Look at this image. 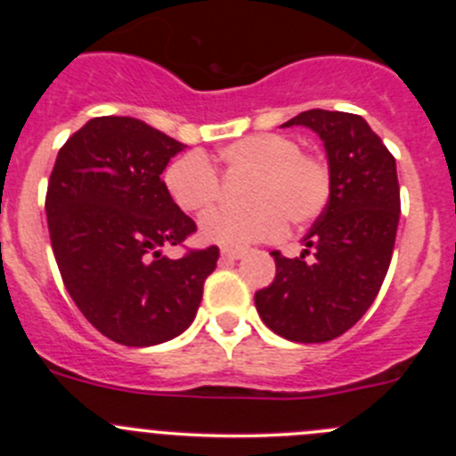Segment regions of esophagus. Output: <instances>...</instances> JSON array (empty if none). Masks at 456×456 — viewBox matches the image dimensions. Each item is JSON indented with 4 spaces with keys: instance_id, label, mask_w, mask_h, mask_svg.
<instances>
[{
    "instance_id": "obj_1",
    "label": "esophagus",
    "mask_w": 456,
    "mask_h": 456,
    "mask_svg": "<svg viewBox=\"0 0 456 456\" xmlns=\"http://www.w3.org/2000/svg\"><path fill=\"white\" fill-rule=\"evenodd\" d=\"M220 256H223V260H240V257L245 256V249H233V247H223V249H220Z\"/></svg>"
}]
</instances>
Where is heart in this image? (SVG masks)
<instances>
[{"label":"heart","mask_w":456,"mask_h":456,"mask_svg":"<svg viewBox=\"0 0 456 456\" xmlns=\"http://www.w3.org/2000/svg\"><path fill=\"white\" fill-rule=\"evenodd\" d=\"M224 176H249L242 209H216L200 220L205 240L224 247H247L275 240L291 227H306L324 214L333 191L329 160L282 132H260L227 142L218 150ZM169 199L187 214H202L220 199L223 183L205 156L190 151L167 165L163 174Z\"/></svg>","instance_id":"obj_1"}]
</instances>
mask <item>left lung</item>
Masks as SVG:
<instances>
[{
  "instance_id": "8db88e82",
  "label": "left lung",
  "mask_w": 456,
  "mask_h": 456,
  "mask_svg": "<svg viewBox=\"0 0 456 456\" xmlns=\"http://www.w3.org/2000/svg\"><path fill=\"white\" fill-rule=\"evenodd\" d=\"M284 126H306L320 134L333 191L302 240V256L271 254L275 278L256 291V309L280 338L320 344L357 324L388 273L402 211L397 167L360 114L306 110Z\"/></svg>"
}]
</instances>
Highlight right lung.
<instances>
[{
    "label": "right lung",
    "mask_w": 456,
    "mask_h": 456,
    "mask_svg": "<svg viewBox=\"0 0 456 456\" xmlns=\"http://www.w3.org/2000/svg\"><path fill=\"white\" fill-rule=\"evenodd\" d=\"M183 142L139 118L96 117L59 150L45 191L50 242L68 293L99 333L154 346L194 322L218 247H183L196 223L160 174Z\"/></svg>",
    "instance_id": "1"
}]
</instances>
